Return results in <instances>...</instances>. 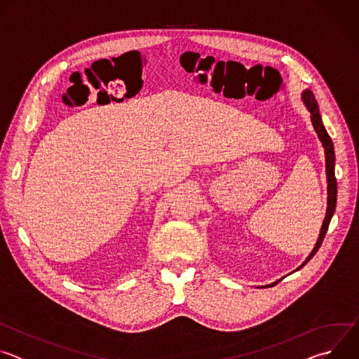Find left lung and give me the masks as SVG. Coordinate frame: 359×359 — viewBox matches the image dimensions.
<instances>
[{
  "label": "left lung",
  "mask_w": 359,
  "mask_h": 359,
  "mask_svg": "<svg viewBox=\"0 0 359 359\" xmlns=\"http://www.w3.org/2000/svg\"><path fill=\"white\" fill-rule=\"evenodd\" d=\"M302 100H304L305 107L309 108V111L311 114L313 126H314L320 140L323 142V146H324V150H325V170H327V182H328V208H327V215H325V219H324V223H323V227H321V233H320L318 241H317L314 250L311 251V254L309 255V259L305 260V263L301 267H304L306 263H309L314 257V254L318 251V248L321 247L323 240H324V237L327 234L331 217H332V215L335 212V206H337V179H335V172H334V166H335L334 144H332V140H331L328 132L324 128V123H323V119H321V115H320L318 104H317L314 93L311 90H305L302 93ZM276 284L277 283H274L273 285H276Z\"/></svg>",
  "instance_id": "obj_1"
}]
</instances>
